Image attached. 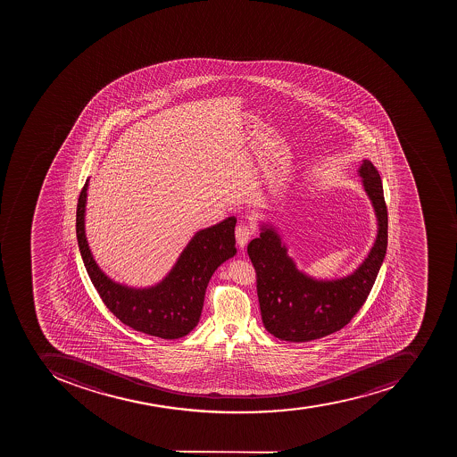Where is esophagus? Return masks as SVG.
Instances as JSON below:
<instances>
[{"label":"esophagus","instance_id":"34e87169","mask_svg":"<svg viewBox=\"0 0 457 457\" xmlns=\"http://www.w3.org/2000/svg\"><path fill=\"white\" fill-rule=\"evenodd\" d=\"M253 234H254V230H253L252 227L247 226V224H238V226L236 227V240H237V245H240V247H245L248 240L252 238Z\"/></svg>","mask_w":457,"mask_h":457}]
</instances>
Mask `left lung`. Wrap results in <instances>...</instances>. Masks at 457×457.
<instances>
[{
    "mask_svg": "<svg viewBox=\"0 0 457 457\" xmlns=\"http://www.w3.org/2000/svg\"><path fill=\"white\" fill-rule=\"evenodd\" d=\"M364 190L378 217V237L359 269L337 280H316L295 267L271 227L247 245L257 274L262 324L286 342H310L349 324L370 295L387 250V207L378 169L363 160L359 169Z\"/></svg>",
    "mask_w": 457,
    "mask_h": 457,
    "instance_id": "left-lung-1",
    "label": "left lung"
}]
</instances>
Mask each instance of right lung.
Masks as SVG:
<instances>
[{"label": "right lung", "mask_w": 457, "mask_h": 457, "mask_svg": "<svg viewBox=\"0 0 457 457\" xmlns=\"http://www.w3.org/2000/svg\"><path fill=\"white\" fill-rule=\"evenodd\" d=\"M88 180L79 193L76 231L91 283L107 309L134 330L155 337L180 338L197 326L205 288L217 267L236 254V217L195 233L169 276L154 287L131 288L108 278L94 262L84 230Z\"/></svg>", "instance_id": "1"}]
</instances>
